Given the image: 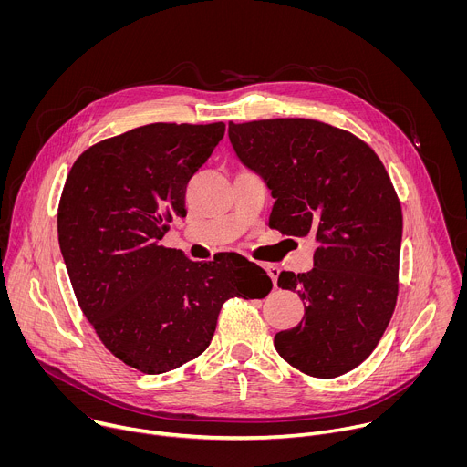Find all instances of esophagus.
I'll use <instances>...</instances> for the list:
<instances>
[{
  "label": "esophagus",
  "instance_id": "obj_1",
  "mask_svg": "<svg viewBox=\"0 0 467 467\" xmlns=\"http://www.w3.org/2000/svg\"><path fill=\"white\" fill-rule=\"evenodd\" d=\"M264 265V270L268 272V275L272 277V281H274V286L277 288V279H279V274H281V270L277 268L275 264H262Z\"/></svg>",
  "mask_w": 467,
  "mask_h": 467
}]
</instances>
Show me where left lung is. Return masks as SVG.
<instances>
[{
    "mask_svg": "<svg viewBox=\"0 0 467 467\" xmlns=\"http://www.w3.org/2000/svg\"><path fill=\"white\" fill-rule=\"evenodd\" d=\"M229 140L275 197L270 227L317 242L310 272L279 275L306 306L275 335L277 353L310 377L355 369L382 338L399 290L403 214L380 159L351 132L305 118L229 121Z\"/></svg>",
    "mask_w": 467,
    "mask_h": 467,
    "instance_id": "8db88e82",
    "label": "left lung"
}]
</instances>
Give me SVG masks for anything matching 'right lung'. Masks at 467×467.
Here are the masks:
<instances>
[{
    "mask_svg": "<svg viewBox=\"0 0 467 467\" xmlns=\"http://www.w3.org/2000/svg\"><path fill=\"white\" fill-rule=\"evenodd\" d=\"M223 132V121L127 130L88 148L60 195L58 245L78 303L103 346L148 375L202 355L229 297L272 290L240 254L193 262L161 245L168 223L186 216V184Z\"/></svg>",
    "mask_w": 467,
    "mask_h": 467,
    "instance_id": "add662e5",
    "label": "right lung"
}]
</instances>
